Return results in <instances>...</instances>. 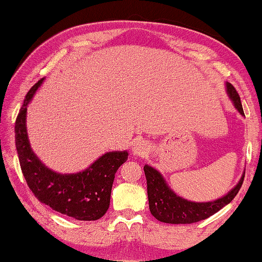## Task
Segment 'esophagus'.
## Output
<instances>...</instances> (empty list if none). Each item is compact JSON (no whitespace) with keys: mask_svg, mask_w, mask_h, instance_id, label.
Wrapping results in <instances>:
<instances>
[{"mask_svg":"<svg viewBox=\"0 0 262 262\" xmlns=\"http://www.w3.org/2000/svg\"><path fill=\"white\" fill-rule=\"evenodd\" d=\"M146 151H148V146H146L144 142H142V141L136 142V144L134 145L135 155H144Z\"/></svg>","mask_w":262,"mask_h":262,"instance_id":"34e87169","label":"esophagus"}]
</instances>
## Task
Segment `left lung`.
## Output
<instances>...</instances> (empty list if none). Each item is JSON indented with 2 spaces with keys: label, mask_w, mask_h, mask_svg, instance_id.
Here are the masks:
<instances>
[{
  "label": "left lung",
  "mask_w": 262,
  "mask_h": 262,
  "mask_svg": "<svg viewBox=\"0 0 262 262\" xmlns=\"http://www.w3.org/2000/svg\"><path fill=\"white\" fill-rule=\"evenodd\" d=\"M227 92L229 98L234 102L236 110L242 116H245L241 99H239L238 93L236 92L234 85L227 83ZM144 173L146 185H148L146 189H148L150 212L157 221L169 224H191L212 216L235 198L241 188L243 180H245V173H243L238 184L228 194L213 200V202L195 203L181 198L177 193L171 191L162 175L155 168L145 164Z\"/></svg>",
  "instance_id": "8db88e82"
}]
</instances>
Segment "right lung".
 Returning <instances> with one entry per match:
<instances>
[{"label":"right lung","instance_id":"right-lung-1","mask_svg":"<svg viewBox=\"0 0 262 262\" xmlns=\"http://www.w3.org/2000/svg\"><path fill=\"white\" fill-rule=\"evenodd\" d=\"M44 78L27 93L15 121V145L20 167L28 187L39 202L57 212L78 221H96L110 207L111 191L118 168L127 151H111L76 174L56 173L45 167L32 151L26 128L27 105Z\"/></svg>","mask_w":262,"mask_h":262}]
</instances>
